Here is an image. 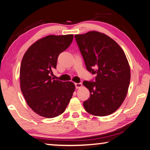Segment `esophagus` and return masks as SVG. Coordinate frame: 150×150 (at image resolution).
I'll list each match as a JSON object with an SVG mask.
<instances>
[{
  "mask_svg": "<svg viewBox=\"0 0 150 150\" xmlns=\"http://www.w3.org/2000/svg\"><path fill=\"white\" fill-rule=\"evenodd\" d=\"M82 84L81 83H75V87L76 88H79L80 87H82Z\"/></svg>",
  "mask_w": 150,
  "mask_h": 150,
  "instance_id": "obj_1",
  "label": "esophagus"
}]
</instances>
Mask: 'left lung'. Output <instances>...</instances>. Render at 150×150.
<instances>
[{"label": "left lung", "instance_id": "1", "mask_svg": "<svg viewBox=\"0 0 150 150\" xmlns=\"http://www.w3.org/2000/svg\"><path fill=\"white\" fill-rule=\"evenodd\" d=\"M86 69L96 74L84 81L90 92L84 109L94 116H105L116 112L126 98L130 80V68L121 47L113 39L99 32L74 36Z\"/></svg>", "mask_w": 150, "mask_h": 150}]
</instances>
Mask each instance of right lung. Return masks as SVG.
Wrapping results in <instances>:
<instances>
[{"mask_svg": "<svg viewBox=\"0 0 150 150\" xmlns=\"http://www.w3.org/2000/svg\"><path fill=\"white\" fill-rule=\"evenodd\" d=\"M72 34L49 35L34 43L24 54L20 69L21 91L29 107L52 118L65 111L75 90L71 82L54 80L59 54L72 42Z\"/></svg>", "mask_w": 150, "mask_h": 150, "instance_id": "add662e5", "label": "right lung"}]
</instances>
